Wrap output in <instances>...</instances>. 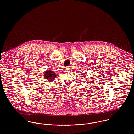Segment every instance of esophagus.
Here are the masks:
<instances>
[{
  "mask_svg": "<svg viewBox=\"0 0 134 134\" xmlns=\"http://www.w3.org/2000/svg\"><path fill=\"white\" fill-rule=\"evenodd\" d=\"M64 70L65 72H69V71H70V69L69 68H65Z\"/></svg>",
  "mask_w": 134,
  "mask_h": 134,
  "instance_id": "obj_1",
  "label": "esophagus"
}]
</instances>
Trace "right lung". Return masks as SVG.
<instances>
[{"instance_id":"right-lung-1","label":"right lung","mask_w":134,"mask_h":134,"mask_svg":"<svg viewBox=\"0 0 134 134\" xmlns=\"http://www.w3.org/2000/svg\"><path fill=\"white\" fill-rule=\"evenodd\" d=\"M45 78L49 81H52L56 77V74L53 72V71L48 70L47 72L44 74Z\"/></svg>"}]
</instances>
